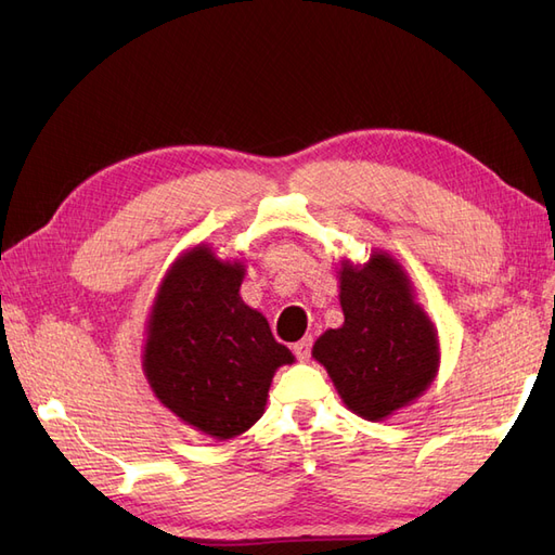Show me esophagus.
Returning a JSON list of instances; mask_svg holds the SVG:
<instances>
[{
  "label": "esophagus",
  "mask_w": 555,
  "mask_h": 555,
  "mask_svg": "<svg viewBox=\"0 0 555 555\" xmlns=\"http://www.w3.org/2000/svg\"><path fill=\"white\" fill-rule=\"evenodd\" d=\"M312 351V338H304L294 345V354L298 361H308Z\"/></svg>",
  "instance_id": "esophagus-1"
}]
</instances>
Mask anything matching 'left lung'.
Listing matches in <instances>:
<instances>
[{"label": "left lung", "instance_id": "8db88e82", "mask_svg": "<svg viewBox=\"0 0 555 555\" xmlns=\"http://www.w3.org/2000/svg\"><path fill=\"white\" fill-rule=\"evenodd\" d=\"M338 278L345 322L319 335L312 357L326 367L347 410L384 422L438 375V328L389 251H373L363 266L343 259Z\"/></svg>", "mask_w": 555, "mask_h": 555}]
</instances>
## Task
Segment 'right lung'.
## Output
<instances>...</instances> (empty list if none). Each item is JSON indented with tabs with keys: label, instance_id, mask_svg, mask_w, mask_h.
<instances>
[{
	"label": "right lung",
	"instance_id": "obj_1",
	"mask_svg": "<svg viewBox=\"0 0 555 555\" xmlns=\"http://www.w3.org/2000/svg\"><path fill=\"white\" fill-rule=\"evenodd\" d=\"M245 263L194 245L166 271L145 326L143 373L182 424L215 440L255 426L280 365L294 363L241 298Z\"/></svg>",
	"mask_w": 555,
	"mask_h": 555
}]
</instances>
